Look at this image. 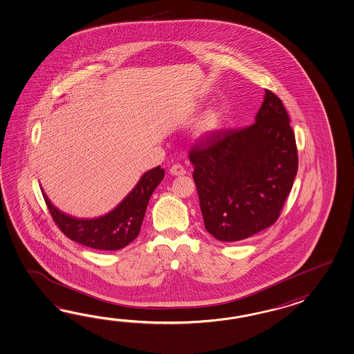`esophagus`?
Here are the masks:
<instances>
[{
    "instance_id": "1",
    "label": "esophagus",
    "mask_w": 354,
    "mask_h": 354,
    "mask_svg": "<svg viewBox=\"0 0 354 354\" xmlns=\"http://www.w3.org/2000/svg\"><path fill=\"white\" fill-rule=\"evenodd\" d=\"M170 173L176 175V176H181V175L185 174V169L180 164H175V165L170 167Z\"/></svg>"
}]
</instances>
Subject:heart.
<instances>
[{
	"instance_id": "obj_1",
	"label": "heart",
	"mask_w": 354,
	"mask_h": 354,
	"mask_svg": "<svg viewBox=\"0 0 354 354\" xmlns=\"http://www.w3.org/2000/svg\"><path fill=\"white\" fill-rule=\"evenodd\" d=\"M221 126H222V114L220 111H209L199 122L196 131L201 136H208V134L216 133Z\"/></svg>"
}]
</instances>
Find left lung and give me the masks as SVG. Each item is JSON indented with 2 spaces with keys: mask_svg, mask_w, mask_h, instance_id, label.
<instances>
[{
  "mask_svg": "<svg viewBox=\"0 0 354 354\" xmlns=\"http://www.w3.org/2000/svg\"><path fill=\"white\" fill-rule=\"evenodd\" d=\"M290 117L266 88L255 123L220 129L189 151L205 227L234 243L278 220L299 169Z\"/></svg>",
  "mask_w": 354,
  "mask_h": 354,
  "instance_id": "left-lung-1",
  "label": "left lung"
}]
</instances>
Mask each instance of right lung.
<instances>
[{
  "label": "right lung",
  "instance_id": "right-lung-1",
  "mask_svg": "<svg viewBox=\"0 0 354 354\" xmlns=\"http://www.w3.org/2000/svg\"><path fill=\"white\" fill-rule=\"evenodd\" d=\"M164 175L165 171L160 166L143 174L138 184L118 207L93 220L73 218L58 211L44 192L41 193L52 218L64 235L87 248L111 252L123 249L138 236L149 198L164 179Z\"/></svg>",
  "mask_w": 354,
  "mask_h": 354
}]
</instances>
